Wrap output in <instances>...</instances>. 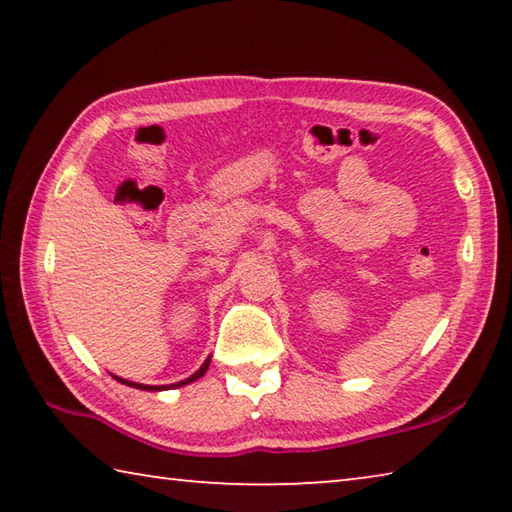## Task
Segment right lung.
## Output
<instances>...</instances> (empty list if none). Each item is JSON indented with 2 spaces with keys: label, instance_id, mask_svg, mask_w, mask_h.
I'll use <instances>...</instances> for the list:
<instances>
[{
  "label": "right lung",
  "instance_id": "1",
  "mask_svg": "<svg viewBox=\"0 0 512 512\" xmlns=\"http://www.w3.org/2000/svg\"><path fill=\"white\" fill-rule=\"evenodd\" d=\"M207 368H210V359H207L201 368H198L192 377H187L183 381H176V384H169V386H144V384H135V381H128V379H121V377H115L117 381H121V384L126 386H133V388H142V391H167V388H178V386H185V384H192V381H196L198 377H203Z\"/></svg>",
  "mask_w": 512,
  "mask_h": 512
}]
</instances>
